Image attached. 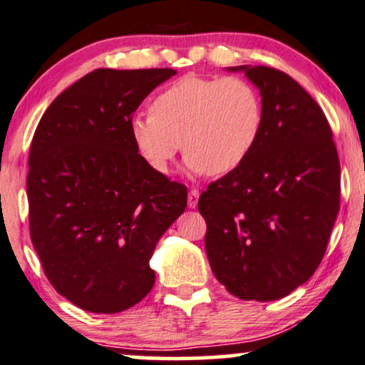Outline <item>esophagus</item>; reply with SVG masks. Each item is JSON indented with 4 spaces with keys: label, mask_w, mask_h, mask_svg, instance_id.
Returning <instances> with one entry per match:
<instances>
[{
    "label": "esophagus",
    "mask_w": 365,
    "mask_h": 365,
    "mask_svg": "<svg viewBox=\"0 0 365 365\" xmlns=\"http://www.w3.org/2000/svg\"><path fill=\"white\" fill-rule=\"evenodd\" d=\"M197 200H200V191L191 190L190 195H187V206H190V208H196Z\"/></svg>",
    "instance_id": "34e87169"
}]
</instances>
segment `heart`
<instances>
[{
  "label": "heart",
  "mask_w": 365,
  "mask_h": 365,
  "mask_svg": "<svg viewBox=\"0 0 365 365\" xmlns=\"http://www.w3.org/2000/svg\"><path fill=\"white\" fill-rule=\"evenodd\" d=\"M262 127V98L247 79L184 76L157 94L152 113L130 120V137L155 173L168 174L184 145L187 173L223 175L245 164Z\"/></svg>",
  "instance_id": "b5f03b06"
}]
</instances>
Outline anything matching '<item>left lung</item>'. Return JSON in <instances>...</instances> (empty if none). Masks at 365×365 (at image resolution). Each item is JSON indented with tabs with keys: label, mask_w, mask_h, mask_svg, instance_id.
<instances>
[{
	"label": "left lung",
	"mask_w": 365,
	"mask_h": 365,
	"mask_svg": "<svg viewBox=\"0 0 365 365\" xmlns=\"http://www.w3.org/2000/svg\"><path fill=\"white\" fill-rule=\"evenodd\" d=\"M259 88L260 138L197 201L211 271L240 299L276 301L313 276L340 208V162L325 113L291 76L238 66Z\"/></svg>",
	"instance_id": "obj_1"
}]
</instances>
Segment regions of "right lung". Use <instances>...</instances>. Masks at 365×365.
<instances>
[{"label":"right lung","mask_w":365,"mask_h":365,"mask_svg":"<svg viewBox=\"0 0 365 365\" xmlns=\"http://www.w3.org/2000/svg\"><path fill=\"white\" fill-rule=\"evenodd\" d=\"M174 69H96L62 91L35 130L29 222L51 284L113 314L148 294L157 242L186 210L182 184L155 173L130 137L135 110Z\"/></svg>","instance_id":"obj_1"}]
</instances>
